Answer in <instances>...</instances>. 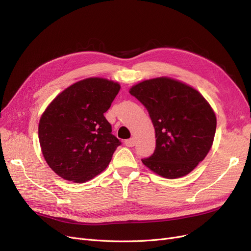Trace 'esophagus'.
I'll return each instance as SVG.
<instances>
[{
  "label": "esophagus",
  "mask_w": 251,
  "mask_h": 251,
  "mask_svg": "<svg viewBox=\"0 0 251 251\" xmlns=\"http://www.w3.org/2000/svg\"><path fill=\"white\" fill-rule=\"evenodd\" d=\"M135 139L134 138H131V139H127V140H126L125 141V144L126 147H130V148H132V147H134L135 146Z\"/></svg>",
  "instance_id": "34e87169"
}]
</instances>
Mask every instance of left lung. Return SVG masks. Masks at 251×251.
Instances as JSON below:
<instances>
[{
	"label": "left lung",
	"instance_id": "8db88e82",
	"mask_svg": "<svg viewBox=\"0 0 251 251\" xmlns=\"http://www.w3.org/2000/svg\"><path fill=\"white\" fill-rule=\"evenodd\" d=\"M130 93L147 108L156 133L154 154L142 163L163 178L186 176L214 142L217 118L208 101L195 88L165 76L143 80Z\"/></svg>",
	"mask_w": 251,
	"mask_h": 251
}]
</instances>
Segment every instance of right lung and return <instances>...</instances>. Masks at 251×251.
<instances>
[{
    "label": "right lung",
    "instance_id": "add662e5",
    "mask_svg": "<svg viewBox=\"0 0 251 251\" xmlns=\"http://www.w3.org/2000/svg\"><path fill=\"white\" fill-rule=\"evenodd\" d=\"M119 90V83L113 80L82 79L59 93L42 114V153L59 177L83 183L107 169L120 141L103 113Z\"/></svg>",
    "mask_w": 251,
    "mask_h": 251
}]
</instances>
